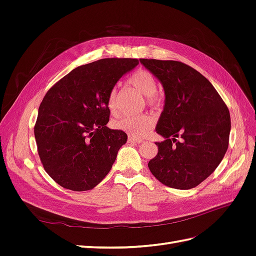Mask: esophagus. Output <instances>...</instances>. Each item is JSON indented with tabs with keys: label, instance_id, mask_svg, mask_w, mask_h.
<instances>
[{
	"label": "esophagus",
	"instance_id": "1",
	"mask_svg": "<svg viewBox=\"0 0 256 256\" xmlns=\"http://www.w3.org/2000/svg\"><path fill=\"white\" fill-rule=\"evenodd\" d=\"M128 142L129 143H141L143 142L142 138H136V136H128Z\"/></svg>",
	"mask_w": 256,
	"mask_h": 256
}]
</instances>
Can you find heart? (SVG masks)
Listing matches in <instances>:
<instances>
[{
    "label": "heart",
    "instance_id": "1",
    "mask_svg": "<svg viewBox=\"0 0 256 256\" xmlns=\"http://www.w3.org/2000/svg\"><path fill=\"white\" fill-rule=\"evenodd\" d=\"M129 84L134 88L140 90L145 96L146 104L152 108H157L162 102V97L157 92V79L152 72L146 69L140 68L136 70L128 78ZM106 104L111 113H116L118 110V90L113 88L108 95ZM113 126L134 136H142L152 126V120L148 115H124L113 122Z\"/></svg>",
    "mask_w": 256,
    "mask_h": 256
}]
</instances>
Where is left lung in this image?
I'll list each match as a JSON object with an SVG mask.
<instances>
[{
	"label": "left lung",
	"instance_id": "8db88e82",
	"mask_svg": "<svg viewBox=\"0 0 256 256\" xmlns=\"http://www.w3.org/2000/svg\"><path fill=\"white\" fill-rule=\"evenodd\" d=\"M164 85L166 104L157 124L158 154L148 162L152 174L170 188H194L226 154L230 116L212 84L178 60L140 58Z\"/></svg>",
	"mask_w": 256,
	"mask_h": 256
}]
</instances>
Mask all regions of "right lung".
Instances as JSON below:
<instances>
[{
    "instance_id": "right-lung-1",
    "label": "right lung",
    "mask_w": 256,
    "mask_h": 256,
    "mask_svg": "<svg viewBox=\"0 0 256 256\" xmlns=\"http://www.w3.org/2000/svg\"><path fill=\"white\" fill-rule=\"evenodd\" d=\"M136 58H102L74 68L46 92L34 134L44 171L65 189L86 191L110 170L127 134L110 129L109 92Z\"/></svg>"
}]
</instances>
